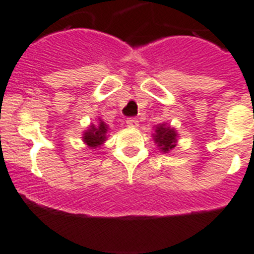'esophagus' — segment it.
Masks as SVG:
<instances>
[{"mask_svg": "<svg viewBox=\"0 0 254 254\" xmlns=\"http://www.w3.org/2000/svg\"><path fill=\"white\" fill-rule=\"evenodd\" d=\"M127 127H134V129L139 127V121H138L137 119H133V117H129V119L127 120Z\"/></svg>", "mask_w": 254, "mask_h": 254, "instance_id": "34e87169", "label": "esophagus"}]
</instances>
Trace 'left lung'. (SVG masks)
<instances>
[{
  "mask_svg": "<svg viewBox=\"0 0 254 254\" xmlns=\"http://www.w3.org/2000/svg\"><path fill=\"white\" fill-rule=\"evenodd\" d=\"M152 137L153 142L157 144L161 152L170 153V151L176 148L177 142H178V131L176 130V127H170L168 123H163L155 127Z\"/></svg>",
  "mask_w": 254,
  "mask_h": 254,
  "instance_id": "left-lung-1",
  "label": "left lung"
}]
</instances>
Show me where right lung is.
<instances>
[{
    "label": "right lung",
    "mask_w": 254,
    "mask_h": 254,
    "mask_svg": "<svg viewBox=\"0 0 254 254\" xmlns=\"http://www.w3.org/2000/svg\"><path fill=\"white\" fill-rule=\"evenodd\" d=\"M108 131H110V127L107 124L104 123L101 117H98L97 123L90 124L81 138L86 147H89L90 150H95V148H101L102 144H104V142L107 140Z\"/></svg>",
    "instance_id": "right-lung-1"
}]
</instances>
